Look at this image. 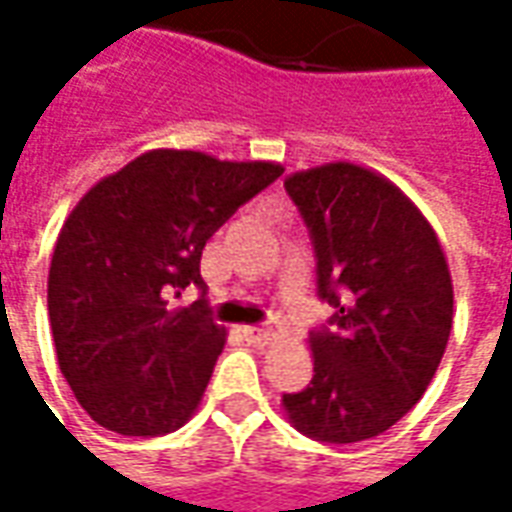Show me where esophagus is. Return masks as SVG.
Returning <instances> with one entry per match:
<instances>
[{
    "instance_id": "esophagus-1",
    "label": "esophagus",
    "mask_w": 512,
    "mask_h": 512,
    "mask_svg": "<svg viewBox=\"0 0 512 512\" xmlns=\"http://www.w3.org/2000/svg\"><path fill=\"white\" fill-rule=\"evenodd\" d=\"M246 342H252L255 347H266L274 339V328L271 325H252V328H243Z\"/></svg>"
}]
</instances>
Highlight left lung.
Masks as SVG:
<instances>
[{
  "label": "left lung",
  "instance_id": "1",
  "mask_svg": "<svg viewBox=\"0 0 512 512\" xmlns=\"http://www.w3.org/2000/svg\"><path fill=\"white\" fill-rule=\"evenodd\" d=\"M311 232L316 294L336 308L311 330L314 378L283 395L288 420L322 443L395 426L446 353L454 288L443 246L401 187L350 162L285 179Z\"/></svg>",
  "mask_w": 512,
  "mask_h": 512
}]
</instances>
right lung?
Segmentation results:
<instances>
[{
	"label": "right lung",
	"mask_w": 512,
	"mask_h": 512,
	"mask_svg": "<svg viewBox=\"0 0 512 512\" xmlns=\"http://www.w3.org/2000/svg\"><path fill=\"white\" fill-rule=\"evenodd\" d=\"M283 165L148 151L86 193L61 227L47 280L58 367L86 415L125 437L184 426L201 403L227 330L207 302L201 252Z\"/></svg>",
	"instance_id": "right-lung-1"
}]
</instances>
